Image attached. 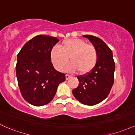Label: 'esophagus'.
Here are the masks:
<instances>
[{
    "label": "esophagus",
    "instance_id": "1",
    "mask_svg": "<svg viewBox=\"0 0 135 135\" xmlns=\"http://www.w3.org/2000/svg\"><path fill=\"white\" fill-rule=\"evenodd\" d=\"M65 77H66V79L67 80V79H69L70 77H71V76H70V75H69V74H66Z\"/></svg>",
    "mask_w": 135,
    "mask_h": 135
}]
</instances>
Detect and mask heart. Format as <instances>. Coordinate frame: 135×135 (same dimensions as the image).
I'll return each instance as SVG.
<instances>
[{
  "mask_svg": "<svg viewBox=\"0 0 135 135\" xmlns=\"http://www.w3.org/2000/svg\"><path fill=\"white\" fill-rule=\"evenodd\" d=\"M59 49L54 48L50 53L51 61L54 66L59 71L65 70L69 62L70 70H77L81 74H86L93 70L98 60V51L94 45L86 44L79 39L63 41Z\"/></svg>",
  "mask_w": 135,
  "mask_h": 135,
  "instance_id": "b5f03b06",
  "label": "heart"
}]
</instances>
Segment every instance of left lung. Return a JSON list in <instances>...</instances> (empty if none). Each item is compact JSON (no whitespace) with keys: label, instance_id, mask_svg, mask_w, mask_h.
Masks as SVG:
<instances>
[{"label":"left lung","instance_id":"obj_1","mask_svg":"<svg viewBox=\"0 0 135 135\" xmlns=\"http://www.w3.org/2000/svg\"><path fill=\"white\" fill-rule=\"evenodd\" d=\"M83 37L96 48L98 60L91 71L77 76L79 85L72 90V94L83 104L94 105L104 100L110 93L114 83L115 63L111 50L101 39L91 35Z\"/></svg>","mask_w":135,"mask_h":135}]
</instances>
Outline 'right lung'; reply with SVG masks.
I'll return each instance as SVG.
<instances>
[{"mask_svg":"<svg viewBox=\"0 0 135 135\" xmlns=\"http://www.w3.org/2000/svg\"><path fill=\"white\" fill-rule=\"evenodd\" d=\"M59 41L56 37L39 35L28 41L17 55L16 76L23 98L35 106L53 100L57 86L65 81V74L57 71L50 53Z\"/></svg>","mask_w":135,"mask_h":135,"instance_id":"right-lung-1","label":"right lung"}]
</instances>
